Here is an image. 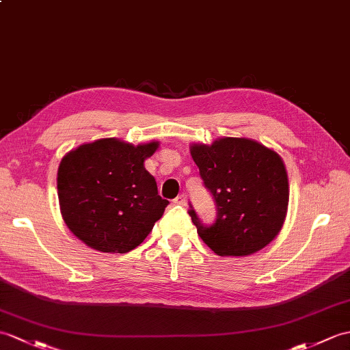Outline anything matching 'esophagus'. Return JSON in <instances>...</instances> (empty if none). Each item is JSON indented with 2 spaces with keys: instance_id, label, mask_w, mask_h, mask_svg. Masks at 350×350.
Instances as JSON below:
<instances>
[{
  "instance_id": "1",
  "label": "esophagus",
  "mask_w": 350,
  "mask_h": 350,
  "mask_svg": "<svg viewBox=\"0 0 350 350\" xmlns=\"http://www.w3.org/2000/svg\"><path fill=\"white\" fill-rule=\"evenodd\" d=\"M174 204H177V206H186V204H188V197H186V193L178 195V197L174 200Z\"/></svg>"
}]
</instances>
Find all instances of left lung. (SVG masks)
<instances>
[{"label": "left lung", "mask_w": 350, "mask_h": 350, "mask_svg": "<svg viewBox=\"0 0 350 350\" xmlns=\"http://www.w3.org/2000/svg\"><path fill=\"white\" fill-rule=\"evenodd\" d=\"M191 155L216 206L215 222L206 225L189 204L202 241L221 256H245L267 246L282 230L289 201L282 158L258 142L234 137L193 144Z\"/></svg>", "instance_id": "1"}]
</instances>
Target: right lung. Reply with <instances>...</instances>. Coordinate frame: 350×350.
Returning a JSON list of instances; mask_svg holds the SVG:
<instances>
[{"label": "right lung", "instance_id": "1", "mask_svg": "<svg viewBox=\"0 0 350 350\" xmlns=\"http://www.w3.org/2000/svg\"><path fill=\"white\" fill-rule=\"evenodd\" d=\"M157 149V142L133 146L103 138L62 158L61 213L79 240L107 254H126L142 245L168 206L143 164Z\"/></svg>", "mask_w": 350, "mask_h": 350}]
</instances>
